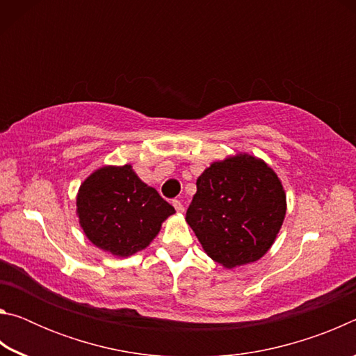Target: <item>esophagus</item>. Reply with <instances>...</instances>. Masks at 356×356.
<instances>
[{"label": "esophagus", "mask_w": 356, "mask_h": 356, "mask_svg": "<svg viewBox=\"0 0 356 356\" xmlns=\"http://www.w3.org/2000/svg\"><path fill=\"white\" fill-rule=\"evenodd\" d=\"M172 206H174V209H176V210H177V212H184V210H185V207H184V204H182V202H180L179 200H174V201H172Z\"/></svg>", "instance_id": "1"}]
</instances>
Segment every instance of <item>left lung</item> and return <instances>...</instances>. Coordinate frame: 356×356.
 I'll return each instance as SVG.
<instances>
[{
	"mask_svg": "<svg viewBox=\"0 0 356 356\" xmlns=\"http://www.w3.org/2000/svg\"><path fill=\"white\" fill-rule=\"evenodd\" d=\"M186 222L207 254L225 267L261 259L286 215V195L272 168L240 154L215 161L196 182Z\"/></svg>",
	"mask_w": 356,
	"mask_h": 356,
	"instance_id": "1",
	"label": "left lung"
}]
</instances>
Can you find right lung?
I'll use <instances>...</instances> for the list:
<instances>
[{
	"label": "right lung",
	"instance_id": "add662e5",
	"mask_svg": "<svg viewBox=\"0 0 356 356\" xmlns=\"http://www.w3.org/2000/svg\"><path fill=\"white\" fill-rule=\"evenodd\" d=\"M76 212L95 246L124 257L146 248L174 207L125 165L102 168L84 180Z\"/></svg>",
	"mask_w": 356,
	"mask_h": 356
}]
</instances>
